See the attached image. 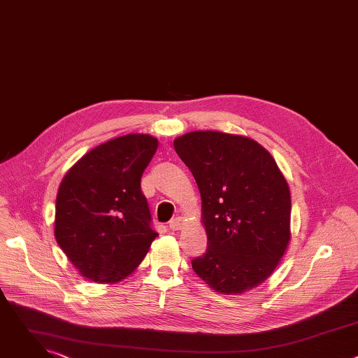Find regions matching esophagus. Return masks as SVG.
<instances>
[{
  "mask_svg": "<svg viewBox=\"0 0 358 358\" xmlns=\"http://www.w3.org/2000/svg\"><path fill=\"white\" fill-rule=\"evenodd\" d=\"M169 227H170V229H173V231H178V229H181V228L184 227V220H182L181 217H176V218H173V220L170 221Z\"/></svg>",
  "mask_w": 358,
  "mask_h": 358,
  "instance_id": "obj_1",
  "label": "esophagus"
}]
</instances>
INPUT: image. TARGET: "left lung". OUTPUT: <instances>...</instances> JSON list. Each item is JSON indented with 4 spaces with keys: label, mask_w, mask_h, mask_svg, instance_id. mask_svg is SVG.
<instances>
[{
    "label": "left lung",
    "mask_w": 358,
    "mask_h": 358,
    "mask_svg": "<svg viewBox=\"0 0 358 358\" xmlns=\"http://www.w3.org/2000/svg\"><path fill=\"white\" fill-rule=\"evenodd\" d=\"M174 148L198 185L208 238L194 272L225 294L257 287L290 239V191L276 162L255 140L221 131L187 133Z\"/></svg>",
    "instance_id": "1"
}]
</instances>
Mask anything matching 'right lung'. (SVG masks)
I'll return each mask as SVG.
<instances>
[{
  "label": "right lung",
  "mask_w": 358,
  "mask_h": 358,
  "mask_svg": "<svg viewBox=\"0 0 358 358\" xmlns=\"http://www.w3.org/2000/svg\"><path fill=\"white\" fill-rule=\"evenodd\" d=\"M157 147L148 134L122 136L86 152L64 177L55 238L85 278L97 283L124 279L159 235L140 187Z\"/></svg>",
  "instance_id": "right-lung-1"
}]
</instances>
